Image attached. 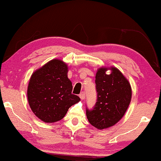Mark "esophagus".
<instances>
[{
  "mask_svg": "<svg viewBox=\"0 0 161 161\" xmlns=\"http://www.w3.org/2000/svg\"><path fill=\"white\" fill-rule=\"evenodd\" d=\"M80 97L81 99H82V100H83V99H85V92H82L80 93Z\"/></svg>",
  "mask_w": 161,
  "mask_h": 161,
  "instance_id": "obj_1",
  "label": "esophagus"
}]
</instances>
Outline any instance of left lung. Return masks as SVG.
<instances>
[{
    "label": "left lung",
    "mask_w": 161,
    "mask_h": 161,
    "mask_svg": "<svg viewBox=\"0 0 161 161\" xmlns=\"http://www.w3.org/2000/svg\"><path fill=\"white\" fill-rule=\"evenodd\" d=\"M108 69L111 73L108 75ZM97 99L92 109L86 108V114L92 125L99 130L113 126L124 116L132 97L128 80L116 67H101L95 76Z\"/></svg>",
    "instance_id": "1"
}]
</instances>
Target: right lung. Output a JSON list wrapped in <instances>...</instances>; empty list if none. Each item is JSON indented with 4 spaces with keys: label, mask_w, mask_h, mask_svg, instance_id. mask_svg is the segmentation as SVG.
Instances as JSON below:
<instances>
[{
    "label": "right lung",
    "mask_w": 161,
    "mask_h": 161,
    "mask_svg": "<svg viewBox=\"0 0 161 161\" xmlns=\"http://www.w3.org/2000/svg\"><path fill=\"white\" fill-rule=\"evenodd\" d=\"M67 64L60 59L51 60L31 76L27 97L31 109L45 122L64 118L71 106L80 102L71 94L72 83L67 76Z\"/></svg>",
    "instance_id": "obj_1"
}]
</instances>
